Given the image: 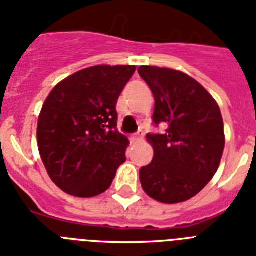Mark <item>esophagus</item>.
I'll use <instances>...</instances> for the list:
<instances>
[{
  "mask_svg": "<svg viewBox=\"0 0 256 256\" xmlns=\"http://www.w3.org/2000/svg\"><path fill=\"white\" fill-rule=\"evenodd\" d=\"M142 136H144V132H142V130H140V132H136V134H134V136H132V142H138V140H140Z\"/></svg>",
  "mask_w": 256,
  "mask_h": 256,
  "instance_id": "obj_1",
  "label": "esophagus"
}]
</instances>
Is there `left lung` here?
Listing matches in <instances>:
<instances>
[{
    "label": "left lung",
    "instance_id": "left-lung-1",
    "mask_svg": "<svg viewBox=\"0 0 256 256\" xmlns=\"http://www.w3.org/2000/svg\"><path fill=\"white\" fill-rule=\"evenodd\" d=\"M138 73L154 94L152 122L166 124L162 134H148L154 158L140 170L142 187L158 202L188 200L212 179L222 160L220 108L206 88L182 72L140 66Z\"/></svg>",
    "mask_w": 256,
    "mask_h": 256
}]
</instances>
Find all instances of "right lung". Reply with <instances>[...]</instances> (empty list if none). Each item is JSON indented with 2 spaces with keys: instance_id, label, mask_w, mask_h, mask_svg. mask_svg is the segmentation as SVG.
Listing matches in <instances>:
<instances>
[{
  "instance_id": "obj_1",
  "label": "right lung",
  "mask_w": 256,
  "mask_h": 256,
  "mask_svg": "<svg viewBox=\"0 0 256 256\" xmlns=\"http://www.w3.org/2000/svg\"><path fill=\"white\" fill-rule=\"evenodd\" d=\"M136 69L92 66L65 78L46 98L38 116V150L52 180L66 194H102L126 160L128 140L116 130V106Z\"/></svg>"
}]
</instances>
